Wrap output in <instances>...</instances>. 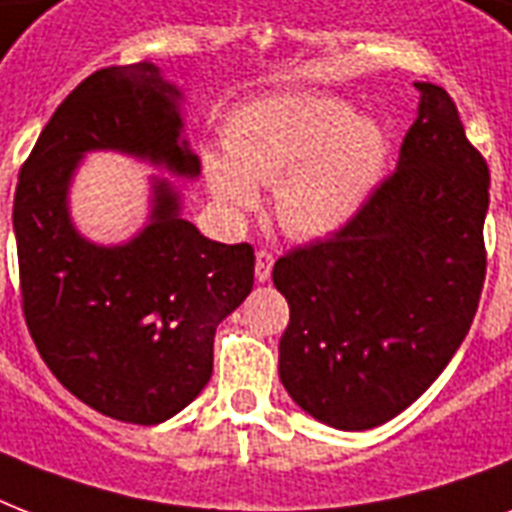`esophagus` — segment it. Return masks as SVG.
<instances>
[{
    "label": "esophagus",
    "mask_w": 512,
    "mask_h": 512,
    "mask_svg": "<svg viewBox=\"0 0 512 512\" xmlns=\"http://www.w3.org/2000/svg\"><path fill=\"white\" fill-rule=\"evenodd\" d=\"M271 271H273V255L271 252H265L260 249L255 255V276L257 281H268L271 279Z\"/></svg>",
    "instance_id": "obj_1"
}]
</instances>
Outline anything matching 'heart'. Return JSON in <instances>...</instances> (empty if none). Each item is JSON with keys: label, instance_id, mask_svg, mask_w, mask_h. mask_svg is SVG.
Masks as SVG:
<instances>
[{"label": "heart", "instance_id": "1", "mask_svg": "<svg viewBox=\"0 0 512 512\" xmlns=\"http://www.w3.org/2000/svg\"><path fill=\"white\" fill-rule=\"evenodd\" d=\"M228 156L204 159L209 191L228 217L257 207L255 183L276 185V217L297 239L342 231L372 199L388 135L345 100L287 92L249 103L225 130Z\"/></svg>", "mask_w": 512, "mask_h": 512}]
</instances>
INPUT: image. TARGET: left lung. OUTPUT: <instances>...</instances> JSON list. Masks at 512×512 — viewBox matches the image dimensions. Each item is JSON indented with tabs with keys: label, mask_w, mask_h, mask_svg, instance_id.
Masks as SVG:
<instances>
[{
	"label": "left lung",
	"mask_w": 512,
	"mask_h": 512,
	"mask_svg": "<svg viewBox=\"0 0 512 512\" xmlns=\"http://www.w3.org/2000/svg\"><path fill=\"white\" fill-rule=\"evenodd\" d=\"M414 87L396 172L342 231L273 265L289 303L281 382L340 430L377 428L414 404L462 345L484 289L489 167L449 92Z\"/></svg>",
	"instance_id": "obj_1"
}]
</instances>
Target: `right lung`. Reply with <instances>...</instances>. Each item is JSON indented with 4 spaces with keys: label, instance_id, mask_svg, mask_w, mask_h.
<instances>
[{
    "label": "right lung",
    "instance_id": "right-lung-1",
    "mask_svg": "<svg viewBox=\"0 0 512 512\" xmlns=\"http://www.w3.org/2000/svg\"><path fill=\"white\" fill-rule=\"evenodd\" d=\"M180 98L148 60L87 76L20 167L12 204L20 300L39 356L79 401L132 425L170 420L199 396L217 324L255 281V249L201 236L167 180H154L148 225L127 244L100 247L71 223L68 185L87 151L199 175Z\"/></svg>",
    "mask_w": 512,
    "mask_h": 512
}]
</instances>
